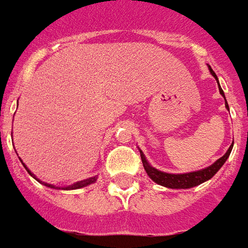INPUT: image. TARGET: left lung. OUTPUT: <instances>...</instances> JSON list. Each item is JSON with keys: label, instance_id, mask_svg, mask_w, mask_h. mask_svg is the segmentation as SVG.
<instances>
[{"label": "left lung", "instance_id": "1", "mask_svg": "<svg viewBox=\"0 0 248 248\" xmlns=\"http://www.w3.org/2000/svg\"><path fill=\"white\" fill-rule=\"evenodd\" d=\"M209 71H211V74L214 76L215 79L217 80V76L215 74L212 68L209 67ZM219 83V80H217ZM219 91H220V94L224 96V93H223V90L220 88V84H219ZM224 99H226V96H224ZM226 107L228 108V105H227V100H226ZM233 146V142L232 145L228 148L227 150V153L220 157L219 160L214 162L212 165L208 166V168H205V169H202V170H196V172H189V173H183V174H173V173H166V172H161L158 169H155L153 166L149 164L146 158H145V155L142 153L141 150V160L142 164H143V168H145V170L148 173V176L152 180H153L154 183H157V184L162 185V186H166V188H172V189H186V188H192V186H196V185H200L204 181H207L209 178H212L216 174V172L220 169L221 166L224 165V162L227 161V158L230 157V153H231V150H232Z\"/></svg>", "mask_w": 248, "mask_h": 248}]
</instances>
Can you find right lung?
I'll return each mask as SVG.
<instances>
[{
  "label": "right lung",
  "instance_id": "add662e5",
  "mask_svg": "<svg viewBox=\"0 0 248 248\" xmlns=\"http://www.w3.org/2000/svg\"><path fill=\"white\" fill-rule=\"evenodd\" d=\"M21 162H22V161H21ZM22 165H24V168L27 169L28 173H29L31 176H33V177H34V174L32 172H31L29 169H28L27 165H25V164H22ZM34 178H36V177H34ZM36 180H37V178H36ZM37 181H40V180H37ZM95 181H96V176H95V177L86 178V180H83V181H78V183H75V184L68 185V186H62V188H60V186H55V185H52V184H46V183H41V181H40V183H41V184H44V185H46V186H48V188H53V189L70 190V189H79V188H83V186H87V185L93 184V183H95Z\"/></svg>",
  "mask_w": 248,
  "mask_h": 248
}]
</instances>
